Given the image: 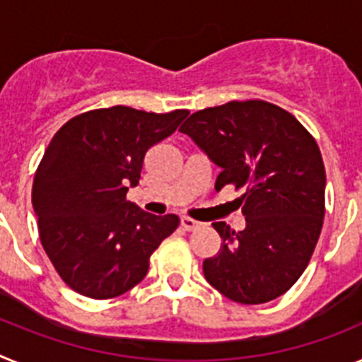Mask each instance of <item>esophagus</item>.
<instances>
[{
	"instance_id": "34e87169",
	"label": "esophagus",
	"mask_w": 362,
	"mask_h": 362,
	"mask_svg": "<svg viewBox=\"0 0 362 362\" xmlns=\"http://www.w3.org/2000/svg\"><path fill=\"white\" fill-rule=\"evenodd\" d=\"M181 226H183L185 230H188V232H190V230H197L199 226H203V223H201V221L192 219V217H188V216H183V217H181Z\"/></svg>"
}]
</instances>
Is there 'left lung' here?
Masks as SVG:
<instances>
[{"label": "left lung", "mask_w": 362, "mask_h": 362, "mask_svg": "<svg viewBox=\"0 0 362 362\" xmlns=\"http://www.w3.org/2000/svg\"><path fill=\"white\" fill-rule=\"evenodd\" d=\"M181 132L221 168L216 190L233 185L246 226L214 223L223 243L204 259V277L241 305H261L292 288L308 267L325 217L326 172L312 134L263 99L194 112Z\"/></svg>", "instance_id": "1"}]
</instances>
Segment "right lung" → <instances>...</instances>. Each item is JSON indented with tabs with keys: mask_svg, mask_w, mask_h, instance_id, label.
Segmentation results:
<instances>
[{
	"mask_svg": "<svg viewBox=\"0 0 362 362\" xmlns=\"http://www.w3.org/2000/svg\"><path fill=\"white\" fill-rule=\"evenodd\" d=\"M188 110L166 114L95 108L54 134L32 183V206L50 263L74 292L112 299L145 279L150 255L179 226L127 199L153 145L175 132Z\"/></svg>",
	"mask_w": 362,
	"mask_h": 362,
	"instance_id": "1",
	"label": "right lung"
}]
</instances>
